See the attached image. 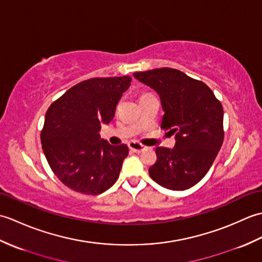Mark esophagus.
<instances>
[{
	"label": "esophagus",
	"mask_w": 262,
	"mask_h": 262,
	"mask_svg": "<svg viewBox=\"0 0 262 262\" xmlns=\"http://www.w3.org/2000/svg\"><path fill=\"white\" fill-rule=\"evenodd\" d=\"M128 147H129V149H132V151L135 153H141L144 151V149H145V146L142 145V144H140V143H135V142L128 143Z\"/></svg>",
	"instance_id": "obj_1"
}]
</instances>
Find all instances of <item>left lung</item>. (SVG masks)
Wrapping results in <instances>:
<instances>
[{
	"instance_id": "obj_1",
	"label": "left lung",
	"mask_w": 262,
	"mask_h": 262,
	"mask_svg": "<svg viewBox=\"0 0 262 262\" xmlns=\"http://www.w3.org/2000/svg\"><path fill=\"white\" fill-rule=\"evenodd\" d=\"M133 75L159 93L165 113L161 128L177 141L172 149L157 147L149 177L171 190L191 188L207 173L223 144V105L203 81L179 70L162 68Z\"/></svg>"
}]
</instances>
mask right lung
Wrapping results in <instances>:
<instances>
[{"mask_svg":"<svg viewBox=\"0 0 262 262\" xmlns=\"http://www.w3.org/2000/svg\"><path fill=\"white\" fill-rule=\"evenodd\" d=\"M130 81V76L93 77L49 105L40 133L42 151L54 174L72 190L94 196L118 179L128 146L110 145L99 132L114 118Z\"/></svg>","mask_w":262,"mask_h":262,"instance_id":"right-lung-1","label":"right lung"}]
</instances>
